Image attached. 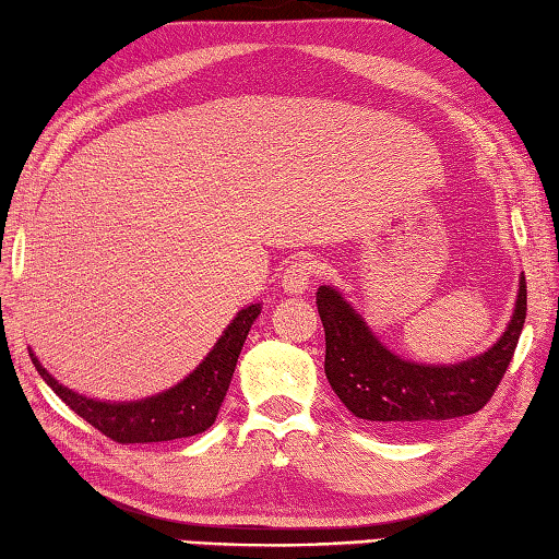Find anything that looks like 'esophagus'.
I'll list each match as a JSON object with an SVG mask.
<instances>
[{"label":"esophagus","instance_id":"obj_1","mask_svg":"<svg viewBox=\"0 0 559 559\" xmlns=\"http://www.w3.org/2000/svg\"><path fill=\"white\" fill-rule=\"evenodd\" d=\"M319 272H321V265L311 255H297L289 262L287 270H284L282 287L289 294L307 292Z\"/></svg>","mask_w":559,"mask_h":559}]
</instances>
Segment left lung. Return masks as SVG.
Listing matches in <instances>:
<instances>
[{"label":"left lung","mask_w":559,"mask_h":559,"mask_svg":"<svg viewBox=\"0 0 559 559\" xmlns=\"http://www.w3.org/2000/svg\"><path fill=\"white\" fill-rule=\"evenodd\" d=\"M316 307L325 331V377L353 416L374 426H406L424 420L469 416L497 392L519 345L528 289L519 297L501 338L487 353L457 365H418L377 341L362 316L333 287H319Z\"/></svg>","instance_id":"obj_1"}]
</instances>
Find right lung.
Listing matches in <instances>:
<instances>
[{
	"mask_svg": "<svg viewBox=\"0 0 559 559\" xmlns=\"http://www.w3.org/2000/svg\"><path fill=\"white\" fill-rule=\"evenodd\" d=\"M260 304L240 309L236 319L228 323L224 335L216 341L214 350L209 353L197 370L185 377L180 384L167 389L141 402H97L87 399L72 389L62 386L52 379L38 357L31 353V360L46 384L66 402L78 416L87 420L116 443H163V440H177L199 436L214 424L221 402L228 392L230 377H234L238 355L243 350L252 321L258 319Z\"/></svg>",
	"mask_w": 559,
	"mask_h": 559,
	"instance_id": "add662e5",
	"label": "right lung"
}]
</instances>
